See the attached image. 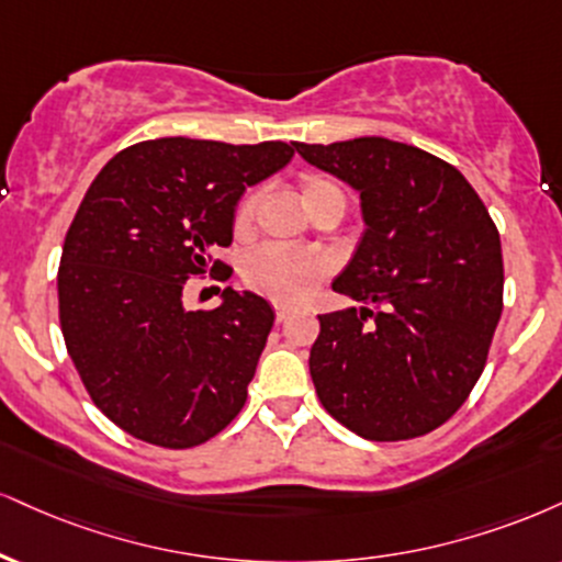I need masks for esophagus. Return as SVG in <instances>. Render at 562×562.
I'll use <instances>...</instances> for the list:
<instances>
[{
    "label": "esophagus",
    "mask_w": 562,
    "mask_h": 562,
    "mask_svg": "<svg viewBox=\"0 0 562 562\" xmlns=\"http://www.w3.org/2000/svg\"><path fill=\"white\" fill-rule=\"evenodd\" d=\"M290 314H293V308H288V306H274V316H277V322H280V324L285 322Z\"/></svg>",
    "instance_id": "1"
}]
</instances>
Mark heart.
Returning a JSON list of instances; mask_svg holds the SVG:
<instances>
[{"instance_id":"b5f03b06","label":"heart","mask_w":562,"mask_h":562,"mask_svg":"<svg viewBox=\"0 0 562 562\" xmlns=\"http://www.w3.org/2000/svg\"><path fill=\"white\" fill-rule=\"evenodd\" d=\"M295 193H299V201L311 216L324 212V209L346 212L342 188L322 172H303L295 182ZM256 212H259V193L243 195L233 214L235 238H248L254 233ZM327 274L329 261L324 256L306 251H280V248H263L243 267L248 288L277 303H299L308 299Z\"/></svg>"}]
</instances>
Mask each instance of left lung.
<instances>
[{
	"label": "left lung",
	"mask_w": 562,
	"mask_h": 562,
	"mask_svg": "<svg viewBox=\"0 0 562 562\" xmlns=\"http://www.w3.org/2000/svg\"><path fill=\"white\" fill-rule=\"evenodd\" d=\"M361 193L363 229L319 316L311 380L329 416L374 442L422 437L465 403L503 314L499 233L471 182L422 148L367 135L293 144Z\"/></svg>",
	"instance_id": "obj_1"
}]
</instances>
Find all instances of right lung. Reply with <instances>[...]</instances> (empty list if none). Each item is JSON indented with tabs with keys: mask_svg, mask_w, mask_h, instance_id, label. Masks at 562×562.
Instances as JSON below:
<instances>
[{
	"mask_svg": "<svg viewBox=\"0 0 562 562\" xmlns=\"http://www.w3.org/2000/svg\"><path fill=\"white\" fill-rule=\"evenodd\" d=\"M282 140L157 138L104 165L80 201L59 259L65 346L97 408L127 435L186 450L240 414L274 311L225 288L212 311H188L191 277L222 274L248 186L293 159Z\"/></svg>",
	"mask_w": 562,
	"mask_h": 562,
	"instance_id": "add662e5",
	"label": "right lung"
}]
</instances>
